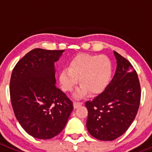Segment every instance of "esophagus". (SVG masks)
Here are the masks:
<instances>
[{
  "label": "esophagus",
  "instance_id": "1",
  "mask_svg": "<svg viewBox=\"0 0 152 152\" xmlns=\"http://www.w3.org/2000/svg\"><path fill=\"white\" fill-rule=\"evenodd\" d=\"M83 105V102H79V101H74L73 102V106H74V108L76 109L79 106H82Z\"/></svg>",
  "mask_w": 152,
  "mask_h": 152
}]
</instances>
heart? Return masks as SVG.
I'll return each instance as SVG.
<instances>
[{"mask_svg":"<svg viewBox=\"0 0 152 152\" xmlns=\"http://www.w3.org/2000/svg\"><path fill=\"white\" fill-rule=\"evenodd\" d=\"M113 69L112 61L106 55L81 53L70 59L68 67L60 72L59 82L64 91H72L79 79L81 86L75 96L82 97L88 93L95 95L108 86Z\"/></svg>","mask_w":152,"mask_h":152,"instance_id":"1","label":"heart"}]
</instances>
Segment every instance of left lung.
Segmentation results:
<instances>
[{
  "instance_id": "left-lung-1",
  "label": "left lung",
  "mask_w": 152,
  "mask_h": 152,
  "mask_svg": "<svg viewBox=\"0 0 152 152\" xmlns=\"http://www.w3.org/2000/svg\"><path fill=\"white\" fill-rule=\"evenodd\" d=\"M114 54L117 67L113 79L102 93L86 103L88 130L103 141H113L125 133L135 119L141 98L137 71L124 57Z\"/></svg>"
}]
</instances>
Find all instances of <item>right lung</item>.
Listing matches in <instances>:
<instances>
[{"label":"right lung","mask_w":152,"mask_h":152,"mask_svg":"<svg viewBox=\"0 0 152 152\" xmlns=\"http://www.w3.org/2000/svg\"><path fill=\"white\" fill-rule=\"evenodd\" d=\"M64 50L34 49L15 64L10 82L15 118L29 135L49 140L63 130L73 102L56 87L55 62Z\"/></svg>","instance_id":"add662e5"}]
</instances>
